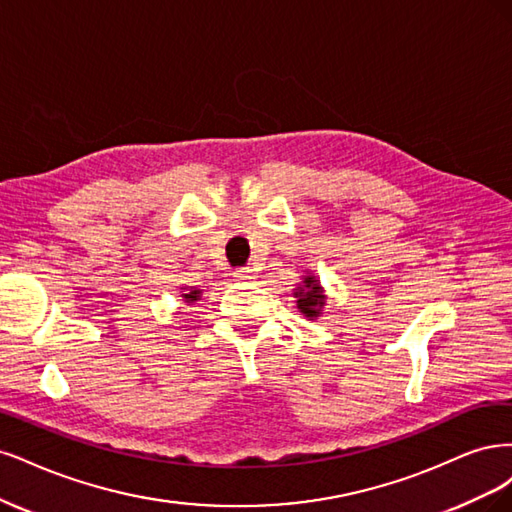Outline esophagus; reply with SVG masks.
<instances>
[{
    "label": "esophagus",
    "instance_id": "34e87169",
    "mask_svg": "<svg viewBox=\"0 0 512 512\" xmlns=\"http://www.w3.org/2000/svg\"><path fill=\"white\" fill-rule=\"evenodd\" d=\"M234 278H236V280H242V283H249V280L255 278V270H253V268H238V270L234 272Z\"/></svg>",
    "mask_w": 512,
    "mask_h": 512
}]
</instances>
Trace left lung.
Masks as SVG:
<instances>
[{"label": "left lung", "mask_w": 512, "mask_h": 512, "mask_svg": "<svg viewBox=\"0 0 512 512\" xmlns=\"http://www.w3.org/2000/svg\"><path fill=\"white\" fill-rule=\"evenodd\" d=\"M293 298H298V308L308 319H317L321 315V308L325 306L323 287L315 276H304V283L295 289Z\"/></svg>", "instance_id": "obj_1"}]
</instances>
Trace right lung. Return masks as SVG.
<instances>
[{"mask_svg":"<svg viewBox=\"0 0 512 512\" xmlns=\"http://www.w3.org/2000/svg\"><path fill=\"white\" fill-rule=\"evenodd\" d=\"M200 293H202L200 289L193 287L189 293H183V298H185V302H197V300H200Z\"/></svg>","mask_w":512,"mask_h":512,"instance_id":"right-lung-1","label":"right lung"}]
</instances>
